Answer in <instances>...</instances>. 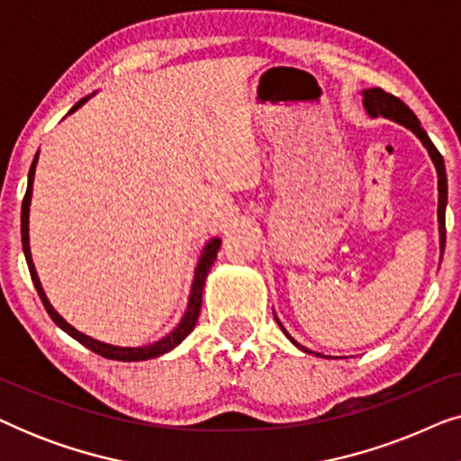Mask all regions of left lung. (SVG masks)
<instances>
[{
  "instance_id": "8db88e82",
  "label": "left lung",
  "mask_w": 461,
  "mask_h": 461,
  "mask_svg": "<svg viewBox=\"0 0 461 461\" xmlns=\"http://www.w3.org/2000/svg\"><path fill=\"white\" fill-rule=\"evenodd\" d=\"M363 96V106L365 111H367L369 117H384V119H390V122L394 123H401L405 125L407 130H411L415 136L420 138V142L424 144L428 155H430V159L434 163V167H437V176H438V235H440V254H443L445 249V210H447V172H445V161H443V155L438 153L437 147H434L430 138H428L426 130L421 128L420 119L415 117V113L409 109V106L402 103V100H399L396 96H393V94L384 92L382 87H369V90H363L361 92ZM276 319V317H275ZM276 323H279V327L283 330V333L289 338V342H292L294 346H298V348L302 352H308L311 355V350L304 348V346L295 342V339L289 336L285 327L281 325V321L276 319ZM317 357H323V358H330L325 355H319Z\"/></svg>"
}]
</instances>
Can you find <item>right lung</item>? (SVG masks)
<instances>
[{
	"instance_id": "right-lung-1",
	"label": "right lung",
	"mask_w": 461,
	"mask_h": 461,
	"mask_svg": "<svg viewBox=\"0 0 461 461\" xmlns=\"http://www.w3.org/2000/svg\"><path fill=\"white\" fill-rule=\"evenodd\" d=\"M96 94V92H94ZM94 94L90 96L81 98L77 104L73 106L71 111H68V115L75 113L79 109V106H84L87 100H90ZM37 157L40 153L35 155L33 163H31V169H29V182H27V193H24V199H23V212H21V237H23V251H24V258H27V267H29V273H31V279H33V285L37 289V294H40V298L43 302V306H46V311L50 317L56 325L60 327L62 331H67L68 336L77 339L79 344H84L86 348H90L92 352H96V355L104 357V358H113V361H147V358H155V357H161L166 355V352L174 350L176 346H178L182 339H185L188 333L194 330V325H197V319H199V311H201V295H203V285H205V276L210 273L213 260H216L218 256V249H220V243H222V239L218 237H212L210 241L203 245V249H201V256H199V262H197V268H194V276H193V285H191V295H188V304H186V312L185 317L180 319V323L174 327L172 331L167 333V336H163L161 339H157L153 344H147V346H113V344H106V342H100V339H94L90 336H86V333H81L75 330L73 325H68L65 319L60 317L59 312H56V308L50 304L46 292H43L41 287V281L40 276H37V270H35V264H33V258H31V245H29V210H31V194H33V180H35V167H37Z\"/></svg>"
}]
</instances>
